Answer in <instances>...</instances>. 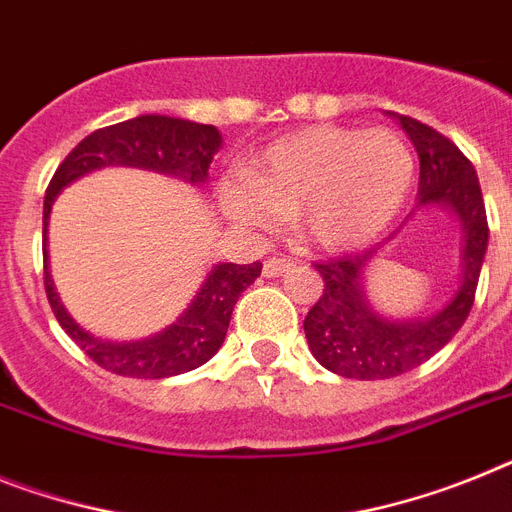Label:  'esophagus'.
I'll return each mask as SVG.
<instances>
[{
  "mask_svg": "<svg viewBox=\"0 0 512 512\" xmlns=\"http://www.w3.org/2000/svg\"><path fill=\"white\" fill-rule=\"evenodd\" d=\"M289 268H294V260H291V257H270V260H265L263 273L268 278H278Z\"/></svg>",
  "mask_w": 512,
  "mask_h": 512,
  "instance_id": "obj_1",
  "label": "esophagus"
}]
</instances>
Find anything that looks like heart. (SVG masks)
<instances>
[{
	"mask_svg": "<svg viewBox=\"0 0 512 512\" xmlns=\"http://www.w3.org/2000/svg\"><path fill=\"white\" fill-rule=\"evenodd\" d=\"M414 176V150L398 132L320 124L268 145L223 187V205L257 229L296 218L307 242L343 252L388 229Z\"/></svg>",
	"mask_w": 512,
	"mask_h": 512,
	"instance_id": "obj_1",
	"label": "heart"
}]
</instances>
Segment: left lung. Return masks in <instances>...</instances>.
<instances>
[{
    "label": "left lung",
    "mask_w": 512,
    "mask_h": 512,
    "mask_svg": "<svg viewBox=\"0 0 512 512\" xmlns=\"http://www.w3.org/2000/svg\"><path fill=\"white\" fill-rule=\"evenodd\" d=\"M419 156V203L411 210H450L461 226V273L448 304L432 315L393 317L380 315L367 299L364 273L401 229L364 255H349L315 265L320 270L322 296L304 317L309 351L330 372L354 380H388L411 372L450 341L466 322L474 304L476 283L489 242L487 210L476 171L461 150L427 124L393 114Z\"/></svg>",
    "instance_id": "obj_1"
}]
</instances>
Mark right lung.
I'll use <instances>...</instances> for the list:
<instances>
[{"mask_svg": "<svg viewBox=\"0 0 512 512\" xmlns=\"http://www.w3.org/2000/svg\"><path fill=\"white\" fill-rule=\"evenodd\" d=\"M221 148V132L213 124H197L190 119L143 114L127 122L111 124L103 130L90 132L85 140L72 148L62 161L57 174L51 176L44 197V286L49 304L57 315L64 333L98 364L122 377H143V380H163L182 375L205 364L221 349L229 330L234 304L247 286L255 283L263 265L218 263L210 268L195 299L187 304L182 315L171 325L158 330L156 336L140 341H106L85 328H80L72 315L59 302L49 273V252H46V231H49L51 205L59 192L80 176L106 166H130V169L158 171L176 176L187 184L205 187L213 156Z\"/></svg>", "mask_w": 512, "mask_h": 512, "instance_id": "right-lung-1", "label": "right lung"}]
</instances>
